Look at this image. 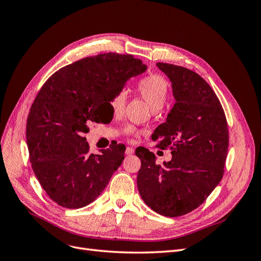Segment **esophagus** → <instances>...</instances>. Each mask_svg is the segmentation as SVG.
<instances>
[{"label": "esophagus", "mask_w": 261, "mask_h": 261, "mask_svg": "<svg viewBox=\"0 0 261 261\" xmlns=\"http://www.w3.org/2000/svg\"><path fill=\"white\" fill-rule=\"evenodd\" d=\"M134 151H135V150H134L132 147H127V148H126V150H125V153L127 154V155H130V154L134 153Z\"/></svg>", "instance_id": "obj_1"}]
</instances>
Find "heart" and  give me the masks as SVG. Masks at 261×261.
<instances>
[{
  "label": "heart",
  "mask_w": 261,
  "mask_h": 261,
  "mask_svg": "<svg viewBox=\"0 0 261 261\" xmlns=\"http://www.w3.org/2000/svg\"><path fill=\"white\" fill-rule=\"evenodd\" d=\"M136 89L140 96L148 102V105L153 111L160 110L163 107L169 90L167 81L162 76L156 74H151L141 78L137 83ZM126 102H127L126 93L124 91H117L110 99V107L114 113L120 114L124 111ZM135 132L136 128L133 125H127L124 127V133L126 135H133Z\"/></svg>",
  "instance_id": "1"
}]
</instances>
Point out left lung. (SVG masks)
Returning a JSON list of instances; mask_svg holds the SVG:
<instances>
[{
  "label": "left lung",
  "instance_id": "1",
  "mask_svg": "<svg viewBox=\"0 0 261 261\" xmlns=\"http://www.w3.org/2000/svg\"><path fill=\"white\" fill-rule=\"evenodd\" d=\"M172 83L174 107L167 122L152 134L160 147L171 146L172 159L163 165L146 148L137 187L148 207L165 217H180L198 208L222 179L228 148L224 111L208 83L193 70L156 63Z\"/></svg>",
  "mask_w": 261,
  "mask_h": 261
}]
</instances>
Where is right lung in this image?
Masks as SVG:
<instances>
[{
	"label": "right lung",
	"instance_id": "1",
	"mask_svg": "<svg viewBox=\"0 0 261 261\" xmlns=\"http://www.w3.org/2000/svg\"><path fill=\"white\" fill-rule=\"evenodd\" d=\"M147 66L129 54L103 53L55 72L37 94L27 118L31 167L50 198L68 209L97 199L124 160V146L89 152L83 134L100 123L101 110Z\"/></svg>",
	"mask_w": 261,
	"mask_h": 261
}]
</instances>
